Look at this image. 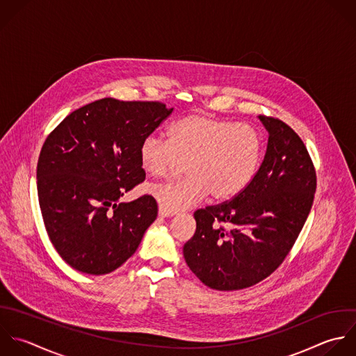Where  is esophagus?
Wrapping results in <instances>:
<instances>
[{
    "mask_svg": "<svg viewBox=\"0 0 356 356\" xmlns=\"http://www.w3.org/2000/svg\"><path fill=\"white\" fill-rule=\"evenodd\" d=\"M158 213H159V216H162V218H169V216H173V215H175L173 212L166 211L162 205H159V211H158Z\"/></svg>",
    "mask_w": 356,
    "mask_h": 356,
    "instance_id": "1",
    "label": "esophagus"
}]
</instances>
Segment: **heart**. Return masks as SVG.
Listing matches in <instances>:
<instances>
[{"instance_id": "heart-1", "label": "heart", "mask_w": 356, "mask_h": 356, "mask_svg": "<svg viewBox=\"0 0 356 356\" xmlns=\"http://www.w3.org/2000/svg\"><path fill=\"white\" fill-rule=\"evenodd\" d=\"M262 158L258 130L245 123L193 113L170 124L168 140L148 136L140 145L147 175L163 177L186 162V176L156 184L152 195L169 212L238 195L255 177Z\"/></svg>"}]
</instances>
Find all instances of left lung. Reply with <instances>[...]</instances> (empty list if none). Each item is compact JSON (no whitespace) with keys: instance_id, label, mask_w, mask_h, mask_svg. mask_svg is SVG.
Wrapping results in <instances>:
<instances>
[{"instance_id":"8db88e82","label":"left lung","mask_w":356,"mask_h":356,"mask_svg":"<svg viewBox=\"0 0 356 356\" xmlns=\"http://www.w3.org/2000/svg\"><path fill=\"white\" fill-rule=\"evenodd\" d=\"M259 119L269 138L255 177L230 201L197 209V230L183 247L191 272L213 290H243L270 276L314 204L316 170L304 141L283 120Z\"/></svg>"}]
</instances>
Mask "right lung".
<instances>
[{
    "instance_id": "right-lung-1",
    "label": "right lung",
    "mask_w": 356,
    "mask_h": 356,
    "mask_svg": "<svg viewBox=\"0 0 356 356\" xmlns=\"http://www.w3.org/2000/svg\"><path fill=\"white\" fill-rule=\"evenodd\" d=\"M159 101L102 98L69 113L45 138L37 193L47 234L73 269L106 275L138 248L158 205L144 194L120 202L145 180L140 145L170 113Z\"/></svg>"
}]
</instances>
